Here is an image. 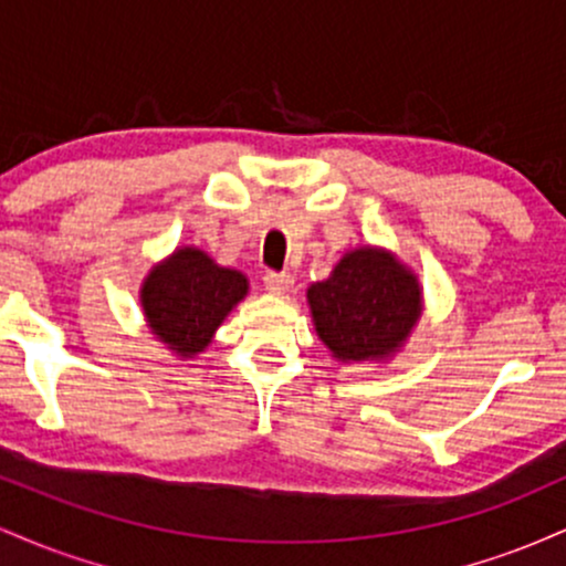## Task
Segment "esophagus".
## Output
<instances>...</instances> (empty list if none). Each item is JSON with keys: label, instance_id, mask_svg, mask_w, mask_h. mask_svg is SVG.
<instances>
[{"label": "esophagus", "instance_id": "1", "mask_svg": "<svg viewBox=\"0 0 566 566\" xmlns=\"http://www.w3.org/2000/svg\"><path fill=\"white\" fill-rule=\"evenodd\" d=\"M263 284H265V290L274 292V295H284V292L292 290L295 279H292L287 271H269V274L263 276Z\"/></svg>", "mask_w": 566, "mask_h": 566}]
</instances>
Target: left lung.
<instances>
[{
    "instance_id": "obj_1",
    "label": "left lung",
    "mask_w": 566,
    "mask_h": 566,
    "mask_svg": "<svg viewBox=\"0 0 566 566\" xmlns=\"http://www.w3.org/2000/svg\"><path fill=\"white\" fill-rule=\"evenodd\" d=\"M316 335L337 361H382L405 346L423 311L412 271L380 247H359L305 292Z\"/></svg>"
}]
</instances>
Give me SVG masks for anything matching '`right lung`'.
I'll list each match as a JSON object with an SVG mask.
<instances>
[{
    "label": "right lung",
    "mask_w": 566,
    "mask_h": 566,
    "mask_svg": "<svg viewBox=\"0 0 566 566\" xmlns=\"http://www.w3.org/2000/svg\"><path fill=\"white\" fill-rule=\"evenodd\" d=\"M247 290L242 271L218 265L199 247H180L143 279L140 305L151 333L172 354L193 359Z\"/></svg>",
    "instance_id": "1"
}]
</instances>
